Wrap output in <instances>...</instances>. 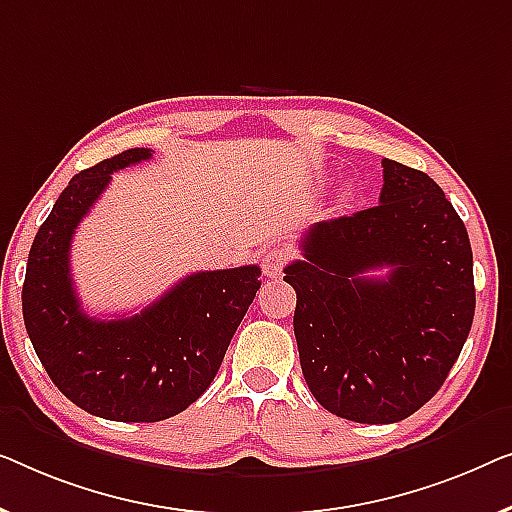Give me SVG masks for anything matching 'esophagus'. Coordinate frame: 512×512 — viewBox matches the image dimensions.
I'll return each instance as SVG.
<instances>
[{"label": "esophagus", "instance_id": "obj_1", "mask_svg": "<svg viewBox=\"0 0 512 512\" xmlns=\"http://www.w3.org/2000/svg\"><path fill=\"white\" fill-rule=\"evenodd\" d=\"M290 257H292L290 248H285V246H273V248L266 250L264 257H262L264 276L266 278H280V273H283L285 264L290 262Z\"/></svg>", "mask_w": 512, "mask_h": 512}]
</instances>
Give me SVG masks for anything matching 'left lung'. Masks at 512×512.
<instances>
[{"mask_svg": "<svg viewBox=\"0 0 512 512\" xmlns=\"http://www.w3.org/2000/svg\"><path fill=\"white\" fill-rule=\"evenodd\" d=\"M383 181L378 206L315 222L285 269L308 390L362 424L406 420L434 397L475 313L471 241L441 187L394 160Z\"/></svg>", "mask_w": 512, "mask_h": 512, "instance_id": "left-lung-1", "label": "left lung"}]
</instances>
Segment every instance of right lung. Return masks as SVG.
<instances>
[{"instance_id": "obj_1", "label": "right lung", "mask_w": 512, "mask_h": 512, "mask_svg": "<svg viewBox=\"0 0 512 512\" xmlns=\"http://www.w3.org/2000/svg\"><path fill=\"white\" fill-rule=\"evenodd\" d=\"M150 157V148H129L71 178L34 236L23 285L25 329L50 380L78 408L115 422H160L197 401L262 285L257 264L199 271L136 315L83 311L69 266L76 227L113 171Z\"/></svg>"}]
</instances>
